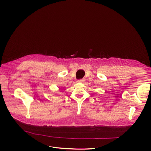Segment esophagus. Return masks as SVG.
<instances>
[{
    "label": "esophagus",
    "mask_w": 151,
    "mask_h": 151,
    "mask_svg": "<svg viewBox=\"0 0 151 151\" xmlns=\"http://www.w3.org/2000/svg\"><path fill=\"white\" fill-rule=\"evenodd\" d=\"M85 80L83 79H78V82H83Z\"/></svg>",
    "instance_id": "esophagus-1"
}]
</instances>
